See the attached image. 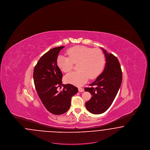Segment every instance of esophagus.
Returning a JSON list of instances; mask_svg holds the SVG:
<instances>
[{
	"label": "esophagus",
	"mask_w": 150,
	"mask_h": 150,
	"mask_svg": "<svg viewBox=\"0 0 150 150\" xmlns=\"http://www.w3.org/2000/svg\"><path fill=\"white\" fill-rule=\"evenodd\" d=\"M78 90L79 92H84V89H83V88H79Z\"/></svg>",
	"instance_id": "obj_1"
}]
</instances>
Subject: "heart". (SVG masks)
I'll return each mask as SVG.
<instances>
[{"mask_svg":"<svg viewBox=\"0 0 150 150\" xmlns=\"http://www.w3.org/2000/svg\"><path fill=\"white\" fill-rule=\"evenodd\" d=\"M66 53L68 57L59 55L57 57L58 67L61 71L69 72L72 69L74 64H78V70L65 76L66 83L76 86H83L89 78H97L103 70L105 57L100 50L77 45L67 50Z\"/></svg>","mask_w":150,"mask_h":150,"instance_id":"1","label":"heart"}]
</instances>
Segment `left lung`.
<instances>
[{"label": "left lung", "instance_id": "obj_1", "mask_svg": "<svg viewBox=\"0 0 150 150\" xmlns=\"http://www.w3.org/2000/svg\"><path fill=\"white\" fill-rule=\"evenodd\" d=\"M106 57L103 71L84 91L92 94L86 103V109L94 114L105 112L112 103L122 82V71L118 59L102 48Z\"/></svg>", "mask_w": 150, "mask_h": 150}]
</instances>
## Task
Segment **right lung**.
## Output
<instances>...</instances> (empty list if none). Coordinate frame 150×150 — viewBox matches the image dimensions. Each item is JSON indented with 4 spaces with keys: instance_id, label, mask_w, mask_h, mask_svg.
I'll return each instance as SVG.
<instances>
[{
    "instance_id": "add662e5",
    "label": "right lung",
    "mask_w": 150,
    "mask_h": 150,
    "mask_svg": "<svg viewBox=\"0 0 150 150\" xmlns=\"http://www.w3.org/2000/svg\"><path fill=\"white\" fill-rule=\"evenodd\" d=\"M64 46L56 47L45 53L36 64L33 78L37 93L44 107L54 115L66 112L71 106V97L78 89L70 84H62V73L57 64V58ZM63 89L59 91L57 89Z\"/></svg>"
}]
</instances>
